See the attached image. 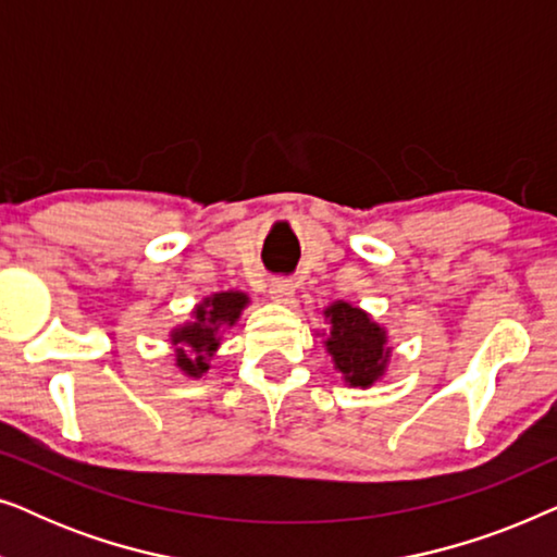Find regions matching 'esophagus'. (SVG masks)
Masks as SVG:
<instances>
[{
	"mask_svg": "<svg viewBox=\"0 0 557 557\" xmlns=\"http://www.w3.org/2000/svg\"><path fill=\"white\" fill-rule=\"evenodd\" d=\"M294 294H296L294 281H288V278H276V281H271V286H269V296H271L273 301H278V304H292V301H294Z\"/></svg>",
	"mask_w": 557,
	"mask_h": 557,
	"instance_id": "esophagus-1",
	"label": "esophagus"
}]
</instances>
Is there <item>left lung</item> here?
Listing matches in <instances>:
<instances>
[{
  "mask_svg": "<svg viewBox=\"0 0 557 557\" xmlns=\"http://www.w3.org/2000/svg\"><path fill=\"white\" fill-rule=\"evenodd\" d=\"M324 347L332 355L334 370L349 387L368 391L385 377L393 347L387 332L368 311L352 301H334L324 309Z\"/></svg>",
  "mask_w": 557,
  "mask_h": 557,
  "instance_id": "obj_1",
  "label": "left lung"
}]
</instances>
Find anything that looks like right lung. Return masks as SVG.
I'll list each match as a JSON object with an SVG mask.
<instances>
[{
  "mask_svg": "<svg viewBox=\"0 0 557 557\" xmlns=\"http://www.w3.org/2000/svg\"><path fill=\"white\" fill-rule=\"evenodd\" d=\"M250 304L243 292H218L205 296L193 309L189 322L174 326L170 332L174 347V364L187 377H202L210 370L212 355L218 352L223 332L238 322L243 309Z\"/></svg>",
  "mask_w": 557,
  "mask_h": 557,
  "instance_id": "1",
  "label": "right lung"
}]
</instances>
